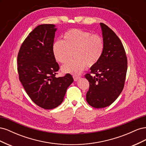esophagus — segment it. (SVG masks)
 <instances>
[{
    "label": "esophagus",
    "mask_w": 146,
    "mask_h": 146,
    "mask_svg": "<svg viewBox=\"0 0 146 146\" xmlns=\"http://www.w3.org/2000/svg\"><path fill=\"white\" fill-rule=\"evenodd\" d=\"M72 77H73V78H74V81H77V80H78L79 78H80V77H79V76H76V75H74V76H73Z\"/></svg>",
    "instance_id": "1"
}]
</instances>
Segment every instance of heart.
<instances>
[{"instance_id": "obj_1", "label": "heart", "mask_w": 146, "mask_h": 146, "mask_svg": "<svg viewBox=\"0 0 146 146\" xmlns=\"http://www.w3.org/2000/svg\"><path fill=\"white\" fill-rule=\"evenodd\" d=\"M104 41L98 35L80 29H73L66 32L63 40L56 41L52 46L55 60L60 63L68 62L74 52L75 59L62 66L64 73L78 74L86 65L91 67L98 63L103 54Z\"/></svg>"}]
</instances>
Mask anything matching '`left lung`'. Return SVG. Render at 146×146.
Listing matches in <instances>:
<instances>
[{
  "label": "left lung",
  "instance_id": "obj_1",
  "mask_svg": "<svg viewBox=\"0 0 146 146\" xmlns=\"http://www.w3.org/2000/svg\"><path fill=\"white\" fill-rule=\"evenodd\" d=\"M100 24L103 54L98 63L91 68L90 74L85 76L90 83L86 101L96 108L108 107L118 98L124 86L127 70V56L120 39L107 25Z\"/></svg>",
  "mask_w": 146,
  "mask_h": 146
}]
</instances>
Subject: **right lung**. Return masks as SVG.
Instances as JSON below:
<instances>
[{
  "label": "right lung",
  "instance_id": "obj_1",
  "mask_svg": "<svg viewBox=\"0 0 146 146\" xmlns=\"http://www.w3.org/2000/svg\"><path fill=\"white\" fill-rule=\"evenodd\" d=\"M54 24H42L25 39L17 55L19 80L33 102L50 110L63 101L66 90L74 80L71 75L55 76L60 69L52 52L56 29Z\"/></svg>",
  "mask_w": 146,
  "mask_h": 146
}]
</instances>
